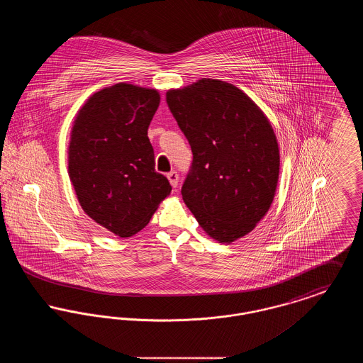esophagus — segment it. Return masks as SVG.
I'll use <instances>...</instances> for the list:
<instances>
[{
	"mask_svg": "<svg viewBox=\"0 0 363 363\" xmlns=\"http://www.w3.org/2000/svg\"><path fill=\"white\" fill-rule=\"evenodd\" d=\"M167 178H169V181H170V184H172V186L173 188H177L178 186V181H179V177H178V173L177 172H170V173L167 174Z\"/></svg>",
	"mask_w": 363,
	"mask_h": 363,
	"instance_id": "obj_1",
	"label": "esophagus"
}]
</instances>
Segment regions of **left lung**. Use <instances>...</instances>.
Returning <instances> with one entry per match:
<instances>
[{"label": "left lung", "mask_w": 363, "mask_h": 363, "mask_svg": "<svg viewBox=\"0 0 363 363\" xmlns=\"http://www.w3.org/2000/svg\"><path fill=\"white\" fill-rule=\"evenodd\" d=\"M193 160L181 194L199 225L219 242L250 233L271 207L279 178L277 136L240 88L201 79L166 94Z\"/></svg>", "instance_id": "left-lung-1"}]
</instances>
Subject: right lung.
Masks as SVG:
<instances>
[{
    "instance_id": "obj_1",
    "label": "right lung",
    "mask_w": 363,
    "mask_h": 363,
    "mask_svg": "<svg viewBox=\"0 0 363 363\" xmlns=\"http://www.w3.org/2000/svg\"><path fill=\"white\" fill-rule=\"evenodd\" d=\"M159 101L155 89L120 83L94 94L73 125L69 175L79 203L123 238L148 225L172 191L169 179L155 172L147 136Z\"/></svg>"
}]
</instances>
